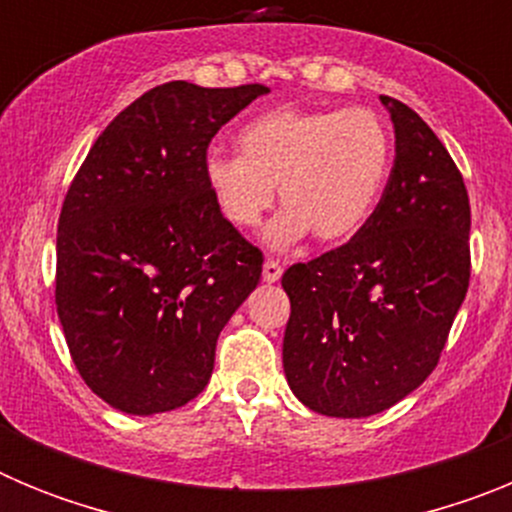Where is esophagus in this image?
Segmentation results:
<instances>
[{
  "instance_id": "34e87169",
  "label": "esophagus",
  "mask_w": 512,
  "mask_h": 512,
  "mask_svg": "<svg viewBox=\"0 0 512 512\" xmlns=\"http://www.w3.org/2000/svg\"><path fill=\"white\" fill-rule=\"evenodd\" d=\"M279 277H282V264L274 259H266L264 261V282H279Z\"/></svg>"
}]
</instances>
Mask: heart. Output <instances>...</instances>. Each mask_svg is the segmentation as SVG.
<instances>
[{
    "label": "heart",
    "mask_w": 512,
    "mask_h": 512,
    "mask_svg": "<svg viewBox=\"0 0 512 512\" xmlns=\"http://www.w3.org/2000/svg\"><path fill=\"white\" fill-rule=\"evenodd\" d=\"M235 140L241 156H207V189L230 225L253 228L274 205L279 184L287 210L266 233L274 246H289L307 230L320 243L351 238L374 212L390 174L392 133L369 107L284 104L248 120Z\"/></svg>",
    "instance_id": "1"
}]
</instances>
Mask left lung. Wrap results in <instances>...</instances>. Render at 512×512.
Segmentation results:
<instances>
[{
    "instance_id": "8db88e82",
    "label": "left lung",
    "mask_w": 512,
    "mask_h": 512,
    "mask_svg": "<svg viewBox=\"0 0 512 512\" xmlns=\"http://www.w3.org/2000/svg\"><path fill=\"white\" fill-rule=\"evenodd\" d=\"M395 166L351 241L284 271V374L302 405L366 418L418 390L467 297L469 194L438 135L400 99Z\"/></svg>"
}]
</instances>
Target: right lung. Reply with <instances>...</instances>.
Returning a JSON list of instances; mask_svg holds the SVG:
<instances>
[{
	"instance_id": "1",
	"label": "right lung",
	"mask_w": 512,
	"mask_h": 512,
	"mask_svg": "<svg viewBox=\"0 0 512 512\" xmlns=\"http://www.w3.org/2000/svg\"><path fill=\"white\" fill-rule=\"evenodd\" d=\"M264 84L153 87L102 130L76 171L56 241V310L89 390L130 415L182 408L215 366L220 330L264 253L220 215L210 140Z\"/></svg>"
}]
</instances>
